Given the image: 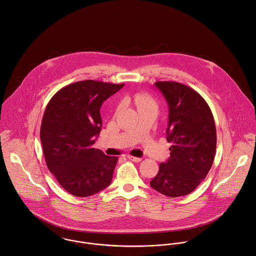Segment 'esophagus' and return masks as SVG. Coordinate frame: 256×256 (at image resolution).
<instances>
[{
  "instance_id": "1",
  "label": "esophagus",
  "mask_w": 256,
  "mask_h": 256,
  "mask_svg": "<svg viewBox=\"0 0 256 256\" xmlns=\"http://www.w3.org/2000/svg\"><path fill=\"white\" fill-rule=\"evenodd\" d=\"M128 158L134 162H142V158H136V156H128Z\"/></svg>"
}]
</instances>
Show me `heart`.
I'll return each instance as SVG.
<instances>
[{"label":"heart","mask_w":256,"mask_h":256,"mask_svg":"<svg viewBox=\"0 0 256 256\" xmlns=\"http://www.w3.org/2000/svg\"><path fill=\"white\" fill-rule=\"evenodd\" d=\"M134 102L136 104V106L140 110H144V108H156V104L154 100V98L152 96H150L146 94H136L134 96Z\"/></svg>","instance_id":"1"}]
</instances>
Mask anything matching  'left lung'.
I'll return each mask as SVG.
<instances>
[{
	"instance_id": "obj_1",
	"label": "left lung",
	"mask_w": 256,
	"mask_h": 256,
	"mask_svg": "<svg viewBox=\"0 0 256 256\" xmlns=\"http://www.w3.org/2000/svg\"><path fill=\"white\" fill-rule=\"evenodd\" d=\"M156 86L168 104L166 140L172 146L150 186L170 198L184 196L198 186L214 164V118L208 102L192 88L176 82H156Z\"/></svg>"
}]
</instances>
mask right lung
Here are the masks:
<instances>
[{
  "label": "right lung",
  "mask_w": 256,
  "mask_h": 256,
  "mask_svg": "<svg viewBox=\"0 0 256 256\" xmlns=\"http://www.w3.org/2000/svg\"><path fill=\"white\" fill-rule=\"evenodd\" d=\"M124 86L76 82L60 88L46 108L40 132L46 164L72 196H90L112 182L118 158L106 156L92 144L102 126V102Z\"/></svg>",
  "instance_id": "right-lung-1"
}]
</instances>
